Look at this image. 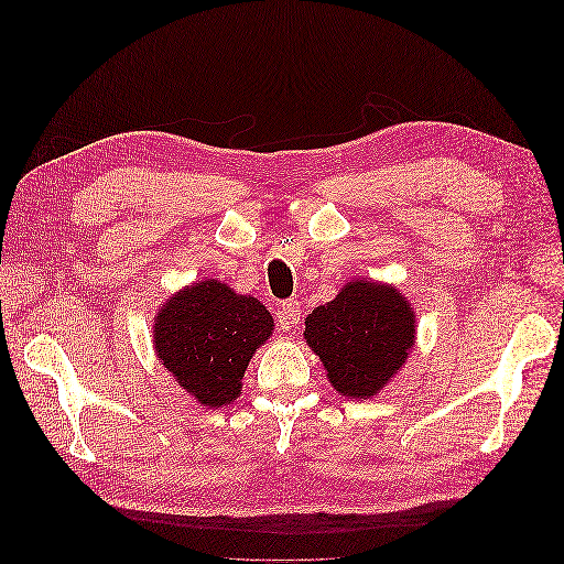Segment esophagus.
<instances>
[{"mask_svg":"<svg viewBox=\"0 0 564 564\" xmlns=\"http://www.w3.org/2000/svg\"><path fill=\"white\" fill-rule=\"evenodd\" d=\"M299 319H301V303L294 301V299L284 301V303L280 305V311H278L280 327H282V329H294L296 324H299Z\"/></svg>","mask_w":564,"mask_h":564,"instance_id":"34e87169","label":"esophagus"}]
</instances>
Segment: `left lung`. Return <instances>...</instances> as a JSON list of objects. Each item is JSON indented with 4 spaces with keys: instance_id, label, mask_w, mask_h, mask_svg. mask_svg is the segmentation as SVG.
Here are the masks:
<instances>
[{
    "instance_id": "left-lung-1",
    "label": "left lung",
    "mask_w": 564,
    "mask_h": 564,
    "mask_svg": "<svg viewBox=\"0 0 564 564\" xmlns=\"http://www.w3.org/2000/svg\"><path fill=\"white\" fill-rule=\"evenodd\" d=\"M416 315L395 286L352 280L305 317V344L346 398L369 400L414 348Z\"/></svg>"
}]
</instances>
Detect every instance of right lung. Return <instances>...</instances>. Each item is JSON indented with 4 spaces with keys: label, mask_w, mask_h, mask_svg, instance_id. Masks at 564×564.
Instances as JSON below:
<instances>
[{
    "label": "right lung",
    "mask_w": 564,
    "mask_h": 564,
    "mask_svg": "<svg viewBox=\"0 0 564 564\" xmlns=\"http://www.w3.org/2000/svg\"><path fill=\"white\" fill-rule=\"evenodd\" d=\"M272 327L275 322L259 299L202 280L166 299L152 324V344L176 383L212 409L240 398L249 360Z\"/></svg>",
    "instance_id": "add662e5"
}]
</instances>
